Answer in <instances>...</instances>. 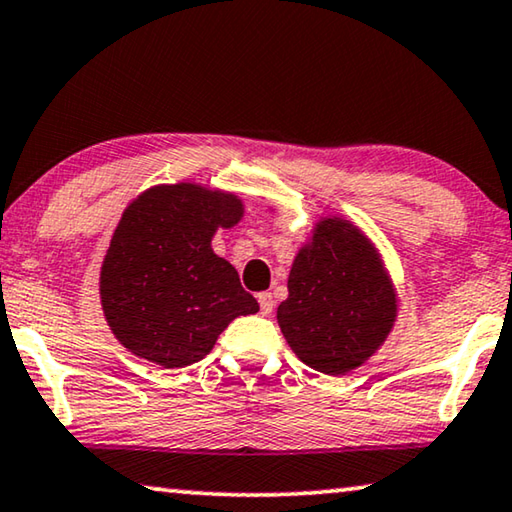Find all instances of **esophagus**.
<instances>
[{
  "label": "esophagus",
  "mask_w": 512,
  "mask_h": 512,
  "mask_svg": "<svg viewBox=\"0 0 512 512\" xmlns=\"http://www.w3.org/2000/svg\"><path fill=\"white\" fill-rule=\"evenodd\" d=\"M258 304H261V313H263V316H270L272 309H274L272 293H258Z\"/></svg>",
  "instance_id": "obj_1"
}]
</instances>
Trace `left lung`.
Segmentation results:
<instances>
[{
	"instance_id": "obj_1",
	"label": "left lung",
	"mask_w": 512,
	"mask_h": 512,
	"mask_svg": "<svg viewBox=\"0 0 512 512\" xmlns=\"http://www.w3.org/2000/svg\"><path fill=\"white\" fill-rule=\"evenodd\" d=\"M277 320L313 371L343 375L380 348L396 320V293L368 238L343 219H325L302 247Z\"/></svg>"
}]
</instances>
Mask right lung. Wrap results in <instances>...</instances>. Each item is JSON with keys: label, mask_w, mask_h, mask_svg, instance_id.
Instances as JSON below:
<instances>
[{"label": "right lung", "mask_w": 512, "mask_h": 512, "mask_svg": "<svg viewBox=\"0 0 512 512\" xmlns=\"http://www.w3.org/2000/svg\"><path fill=\"white\" fill-rule=\"evenodd\" d=\"M242 217L238 196L178 183L132 201L100 272V302L132 355L164 368L201 361L238 316L258 311L235 267L210 247Z\"/></svg>", "instance_id": "obj_1"}]
</instances>
